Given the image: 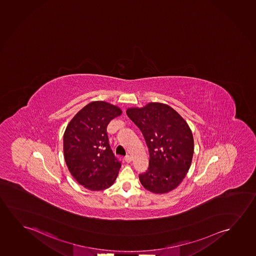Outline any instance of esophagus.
<instances>
[{
	"label": "esophagus",
	"instance_id": "obj_1",
	"mask_svg": "<svg viewBox=\"0 0 256 256\" xmlns=\"http://www.w3.org/2000/svg\"><path fill=\"white\" fill-rule=\"evenodd\" d=\"M124 160L126 161V163H130V162L132 161V158H131V156H130V155H126V156L124 158Z\"/></svg>",
	"mask_w": 256,
	"mask_h": 256
}]
</instances>
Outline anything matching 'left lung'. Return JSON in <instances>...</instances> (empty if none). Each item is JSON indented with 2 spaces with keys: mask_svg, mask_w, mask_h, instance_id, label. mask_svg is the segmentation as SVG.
Here are the masks:
<instances>
[{
  "mask_svg": "<svg viewBox=\"0 0 256 256\" xmlns=\"http://www.w3.org/2000/svg\"><path fill=\"white\" fill-rule=\"evenodd\" d=\"M126 112L141 130L150 153L148 170L139 174L142 185L155 194L177 188L193 158L194 138L188 125L177 112L161 103L130 108Z\"/></svg>",
  "mask_w": 256,
  "mask_h": 256,
  "instance_id": "8db88e82",
  "label": "left lung"
}]
</instances>
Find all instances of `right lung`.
I'll return each instance as SVG.
<instances>
[{
    "label": "right lung",
    "instance_id": "right-lung-1",
    "mask_svg": "<svg viewBox=\"0 0 256 256\" xmlns=\"http://www.w3.org/2000/svg\"><path fill=\"white\" fill-rule=\"evenodd\" d=\"M122 114L120 108L96 101L74 115L63 138L64 158L76 182L93 191L111 186L118 176L120 161L112 150L106 126Z\"/></svg>",
    "mask_w": 256,
    "mask_h": 256
}]
</instances>
